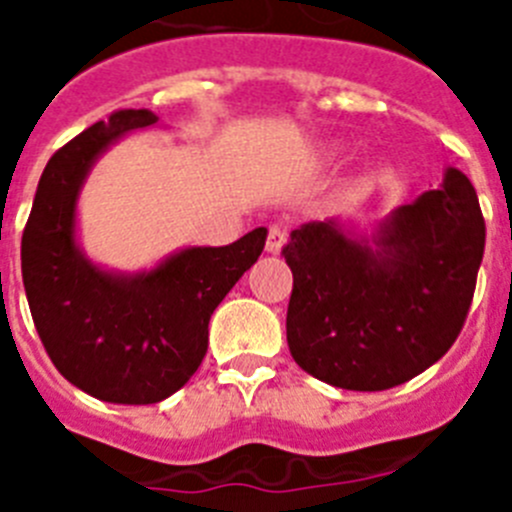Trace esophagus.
<instances>
[{
	"mask_svg": "<svg viewBox=\"0 0 512 512\" xmlns=\"http://www.w3.org/2000/svg\"><path fill=\"white\" fill-rule=\"evenodd\" d=\"M284 243H287V233H284V228H279V225H271L269 235H266V251L279 253L282 251Z\"/></svg>",
	"mask_w": 512,
	"mask_h": 512,
	"instance_id": "34e87169",
	"label": "esophagus"
}]
</instances>
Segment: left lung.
I'll list each match as a JSON object with an SVG mask.
<instances>
[{
	"label": "left lung",
	"instance_id": "left-lung-1",
	"mask_svg": "<svg viewBox=\"0 0 512 512\" xmlns=\"http://www.w3.org/2000/svg\"><path fill=\"white\" fill-rule=\"evenodd\" d=\"M485 253V217L459 169L402 205L372 243L307 223L282 248L292 269L287 343L297 364L341 390L418 377L459 338Z\"/></svg>",
	"mask_w": 512,
	"mask_h": 512
}]
</instances>
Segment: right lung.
<instances>
[{"instance_id": "1", "label": "right lung", "mask_w": 512, "mask_h": 512, "mask_svg": "<svg viewBox=\"0 0 512 512\" xmlns=\"http://www.w3.org/2000/svg\"><path fill=\"white\" fill-rule=\"evenodd\" d=\"M158 117L120 110L58 148L22 233V282L33 323L63 377L87 395L151 405L182 390L207 354L215 307L264 251L256 228L230 246L187 248L138 277L89 264L74 241V210L94 158Z\"/></svg>"}]
</instances>
